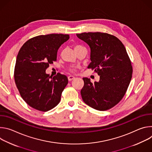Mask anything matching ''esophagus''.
I'll return each mask as SVG.
<instances>
[{
    "label": "esophagus",
    "mask_w": 152,
    "mask_h": 152,
    "mask_svg": "<svg viewBox=\"0 0 152 152\" xmlns=\"http://www.w3.org/2000/svg\"><path fill=\"white\" fill-rule=\"evenodd\" d=\"M75 79V77H74V76H68V80H69V81H71V80H73V79Z\"/></svg>",
    "instance_id": "esophagus-1"
}]
</instances>
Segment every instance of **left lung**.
Wrapping results in <instances>:
<instances>
[{
  "instance_id": "left-lung-1",
  "label": "left lung",
  "mask_w": 152,
  "mask_h": 152,
  "mask_svg": "<svg viewBox=\"0 0 152 152\" xmlns=\"http://www.w3.org/2000/svg\"><path fill=\"white\" fill-rule=\"evenodd\" d=\"M77 37L91 49V62L88 69L100 76L99 82H91L83 77L80 91L83 102L99 111H106L123 99L132 76L131 61L122 42L104 32H83Z\"/></svg>"
}]
</instances>
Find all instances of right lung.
I'll list each match as a JSON object with an SVG mask.
<instances>
[{
    "label": "right lung",
    "mask_w": 152,
    "mask_h": 152,
    "mask_svg": "<svg viewBox=\"0 0 152 152\" xmlns=\"http://www.w3.org/2000/svg\"><path fill=\"white\" fill-rule=\"evenodd\" d=\"M69 38V35L61 34L36 36L28 40L18 52L15 83L21 97L35 110L49 111L61 100L68 78L59 73L52 77L46 70L56 61L58 49Z\"/></svg>",
    "instance_id": "1"
}]
</instances>
